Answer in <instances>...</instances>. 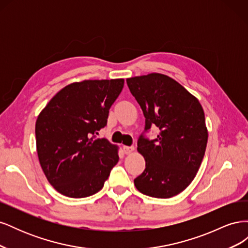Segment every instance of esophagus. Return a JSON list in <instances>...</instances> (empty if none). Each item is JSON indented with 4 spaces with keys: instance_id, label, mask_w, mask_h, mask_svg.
I'll return each mask as SVG.
<instances>
[{
    "instance_id": "obj_1",
    "label": "esophagus",
    "mask_w": 248,
    "mask_h": 248,
    "mask_svg": "<svg viewBox=\"0 0 248 248\" xmlns=\"http://www.w3.org/2000/svg\"><path fill=\"white\" fill-rule=\"evenodd\" d=\"M133 150H134L133 147H128V146H124L123 147V152L125 154H131L133 152Z\"/></svg>"
}]
</instances>
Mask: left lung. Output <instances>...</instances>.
I'll use <instances>...</instances> for the list:
<instances>
[{
    "label": "left lung",
    "mask_w": 248,
    "mask_h": 248,
    "mask_svg": "<svg viewBox=\"0 0 248 248\" xmlns=\"http://www.w3.org/2000/svg\"><path fill=\"white\" fill-rule=\"evenodd\" d=\"M126 81L144 112L145 131L152 125L160 130L155 140L141 134L138 140L146 169L134 185L152 198L177 196L192 182L204 158L208 141L204 109L196 96L164 74L154 72Z\"/></svg>",
    "instance_id": "obj_1"
}]
</instances>
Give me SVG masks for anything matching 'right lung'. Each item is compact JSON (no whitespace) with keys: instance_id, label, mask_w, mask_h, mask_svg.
<instances>
[{"instance_id":"obj_1","label":"right lung","mask_w":248,"mask_h":248,"mask_svg":"<svg viewBox=\"0 0 248 248\" xmlns=\"http://www.w3.org/2000/svg\"><path fill=\"white\" fill-rule=\"evenodd\" d=\"M124 79L72 82L52 97L36 121V148L41 169L54 188L69 198L98 192L119 161L118 147L95 134Z\"/></svg>"}]
</instances>
